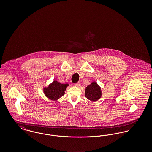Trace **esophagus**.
<instances>
[{
	"label": "esophagus",
	"mask_w": 152,
	"mask_h": 152,
	"mask_svg": "<svg viewBox=\"0 0 152 152\" xmlns=\"http://www.w3.org/2000/svg\"><path fill=\"white\" fill-rule=\"evenodd\" d=\"M75 86L76 87H80V82H78V83H76V84H75Z\"/></svg>",
	"instance_id": "1"
}]
</instances>
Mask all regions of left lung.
Instances as JSON below:
<instances>
[{
	"label": "left lung",
	"mask_w": 152,
	"mask_h": 152,
	"mask_svg": "<svg viewBox=\"0 0 152 152\" xmlns=\"http://www.w3.org/2000/svg\"><path fill=\"white\" fill-rule=\"evenodd\" d=\"M86 97L89 100H98L101 96V89L96 82H92L86 89Z\"/></svg>",
	"instance_id": "8db88e82"
}]
</instances>
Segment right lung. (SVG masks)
Here are the masks:
<instances>
[{
    "instance_id": "add662e5",
    "label": "right lung",
    "mask_w": 152,
    "mask_h": 152,
    "mask_svg": "<svg viewBox=\"0 0 152 152\" xmlns=\"http://www.w3.org/2000/svg\"><path fill=\"white\" fill-rule=\"evenodd\" d=\"M68 84H63L56 81H54L49 87L44 88L45 96L52 100H56L64 94L66 88Z\"/></svg>"
}]
</instances>
